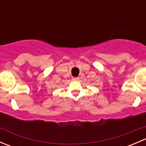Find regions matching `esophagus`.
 <instances>
[{
	"instance_id": "obj_1",
	"label": "esophagus",
	"mask_w": 146,
	"mask_h": 146,
	"mask_svg": "<svg viewBox=\"0 0 146 146\" xmlns=\"http://www.w3.org/2000/svg\"><path fill=\"white\" fill-rule=\"evenodd\" d=\"M73 80H79V78H73Z\"/></svg>"
}]
</instances>
